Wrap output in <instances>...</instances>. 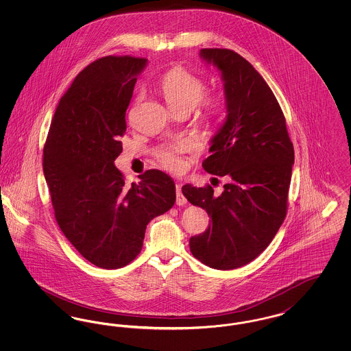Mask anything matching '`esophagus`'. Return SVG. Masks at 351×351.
<instances>
[{
	"label": "esophagus",
	"instance_id": "esophagus-1",
	"mask_svg": "<svg viewBox=\"0 0 351 351\" xmlns=\"http://www.w3.org/2000/svg\"><path fill=\"white\" fill-rule=\"evenodd\" d=\"M176 204L179 206L186 204V199L184 197V195L182 193V185L180 184H176Z\"/></svg>",
	"mask_w": 351,
	"mask_h": 351
}]
</instances>
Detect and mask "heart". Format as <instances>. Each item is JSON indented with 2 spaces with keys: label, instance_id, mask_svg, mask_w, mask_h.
Returning a JSON list of instances; mask_svg holds the SVG:
<instances>
[{
  "label": "heart",
  "instance_id": "obj_1",
  "mask_svg": "<svg viewBox=\"0 0 351 351\" xmlns=\"http://www.w3.org/2000/svg\"><path fill=\"white\" fill-rule=\"evenodd\" d=\"M159 90L167 101L169 109L183 110L193 109L202 99L205 84L197 75L186 71L180 66L169 68L159 80ZM222 102L217 96H210L202 101V117L205 121H212L221 112ZM189 149L186 142L176 147H167L158 152V159L163 167L179 172L184 168V151Z\"/></svg>",
  "mask_w": 351,
  "mask_h": 351
}]
</instances>
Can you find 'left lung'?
<instances>
[{
    "label": "left lung",
    "mask_w": 351,
    "mask_h": 351,
    "mask_svg": "<svg viewBox=\"0 0 351 351\" xmlns=\"http://www.w3.org/2000/svg\"><path fill=\"white\" fill-rule=\"evenodd\" d=\"M200 58L221 72L226 106L202 167L229 183L219 196L210 185L182 188L212 218L189 249L209 267L234 269L263 252L282 226L295 152L282 108L259 72L226 49H202Z\"/></svg>",
    "instance_id": "8db88e82"
}]
</instances>
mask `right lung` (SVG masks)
I'll return each instance as SVG.
<instances>
[{
	"label": "right lung",
	"mask_w": 351,
	"mask_h": 351,
	"mask_svg": "<svg viewBox=\"0 0 351 351\" xmlns=\"http://www.w3.org/2000/svg\"><path fill=\"white\" fill-rule=\"evenodd\" d=\"M146 64L133 56H105L84 68L59 101L43 149L59 228L86 261L106 269L133 262L147 223L176 200L167 173L149 169L138 183L126 184L114 166L126 109Z\"/></svg>",
	"instance_id": "obj_1"
}]
</instances>
